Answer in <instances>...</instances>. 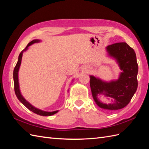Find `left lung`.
Here are the masks:
<instances>
[{
	"mask_svg": "<svg viewBox=\"0 0 149 149\" xmlns=\"http://www.w3.org/2000/svg\"><path fill=\"white\" fill-rule=\"evenodd\" d=\"M106 49L109 56L118 61L123 70L119 78L111 82H104L93 76H90V87L94 100L99 107L109 110H118L130 102L137 89L138 65L134 49L125 42L108 45ZM104 94L114 101L105 104L99 101L97 95Z\"/></svg>",
	"mask_w": 149,
	"mask_h": 149,
	"instance_id": "1",
	"label": "left lung"
}]
</instances>
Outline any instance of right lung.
Here are the masks:
<instances>
[{"label":"right lung","instance_id":"add662e5","mask_svg":"<svg viewBox=\"0 0 149 149\" xmlns=\"http://www.w3.org/2000/svg\"><path fill=\"white\" fill-rule=\"evenodd\" d=\"M40 42L39 40H34L33 41L30 42L28 45L26 47V48L22 50L20 55L19 56V60H18V61L17 63V65L15 66V68L13 70V81H14V90H15V93L17 96V97L18 98V100H19L26 107L28 108V109L32 111L34 113L37 114L38 115L40 116H52L58 112V111H53V112H46V111H43L42 110H40L38 109H37V108H35V107H33V106H31L30 104L26 101L25 99L24 98V97L22 96V94L20 93V89H19V78H18V72H19V68L21 64V61H22V55H23V53L24 51H26V49H27L28 47L31 45H32L35 43H38Z\"/></svg>","mask_w":149,"mask_h":149}]
</instances>
